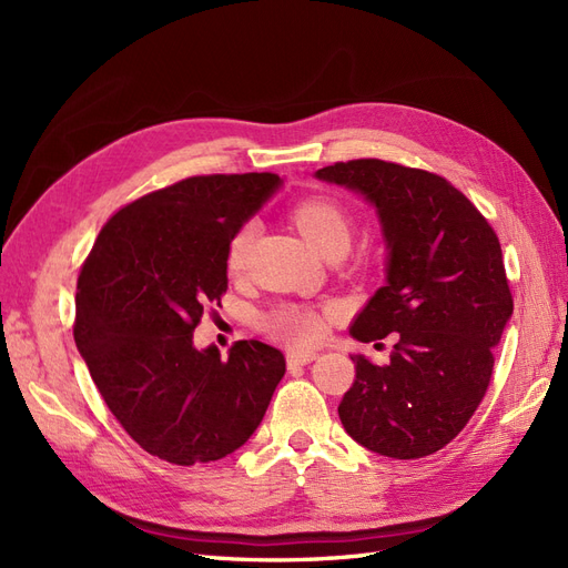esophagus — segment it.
Segmentation results:
<instances>
[{
	"label": "esophagus",
	"mask_w": 568,
	"mask_h": 568,
	"mask_svg": "<svg viewBox=\"0 0 568 568\" xmlns=\"http://www.w3.org/2000/svg\"><path fill=\"white\" fill-rule=\"evenodd\" d=\"M313 359H317V353H311V351H291L286 355V365L288 369H296V367H303V365H311Z\"/></svg>",
	"instance_id": "1"
}]
</instances>
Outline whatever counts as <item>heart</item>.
<instances>
[{
    "instance_id": "b5f03b06",
    "label": "heart",
    "mask_w": 568,
    "mask_h": 568,
    "mask_svg": "<svg viewBox=\"0 0 568 568\" xmlns=\"http://www.w3.org/2000/svg\"><path fill=\"white\" fill-rule=\"evenodd\" d=\"M291 220L303 232V236L311 242L322 255L332 248L348 246L351 239V217L343 205L329 196H313L301 201ZM255 239L253 222H244L239 227L227 246V267L239 272L246 261ZM338 315V307L334 303L326 305H303V303H282L265 315V329L288 346L294 348H311L320 343L329 329V322Z\"/></svg>"
}]
</instances>
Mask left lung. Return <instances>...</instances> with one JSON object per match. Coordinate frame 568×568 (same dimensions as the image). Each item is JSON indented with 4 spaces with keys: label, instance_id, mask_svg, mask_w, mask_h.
Listing matches in <instances>:
<instances>
[{
    "label": "left lung",
    "instance_id": "obj_1",
    "mask_svg": "<svg viewBox=\"0 0 568 568\" xmlns=\"http://www.w3.org/2000/svg\"><path fill=\"white\" fill-rule=\"evenodd\" d=\"M315 178L363 194L388 246L382 286L351 326L369 343L398 334L390 363L351 355L355 382L338 417L367 450L417 459L445 448L488 390L514 298L500 239L476 205L428 170L357 159Z\"/></svg>",
    "mask_w": 568,
    "mask_h": 568
}]
</instances>
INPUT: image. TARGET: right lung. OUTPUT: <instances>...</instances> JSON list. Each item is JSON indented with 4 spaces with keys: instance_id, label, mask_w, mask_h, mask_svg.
Instances as JSON below:
<instances>
[{
    "instance_id": "obj_1",
    "label": "right lung",
    "mask_w": 568,
    "mask_h": 568,
    "mask_svg": "<svg viewBox=\"0 0 568 568\" xmlns=\"http://www.w3.org/2000/svg\"><path fill=\"white\" fill-rule=\"evenodd\" d=\"M282 184L274 173L196 175L123 205L80 267L73 336L113 417L180 467L227 457L263 422L282 351L236 341L222 359L194 329L227 291L232 234Z\"/></svg>"
}]
</instances>
